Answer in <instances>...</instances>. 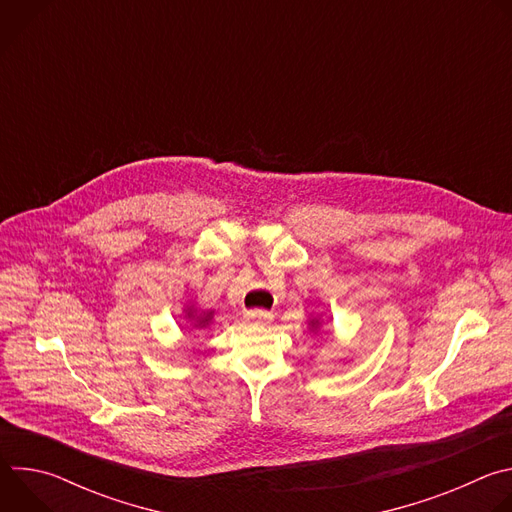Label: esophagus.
<instances>
[{"label": "esophagus", "instance_id": "esophagus-1", "mask_svg": "<svg viewBox=\"0 0 512 512\" xmlns=\"http://www.w3.org/2000/svg\"><path fill=\"white\" fill-rule=\"evenodd\" d=\"M245 320L251 322V324H259V326H265L273 320V314L271 312H265V310H251L245 314Z\"/></svg>", "mask_w": 512, "mask_h": 512}]
</instances>
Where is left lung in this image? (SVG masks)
Returning <instances> with one entry per match:
<instances>
[{
  "label": "left lung",
  "mask_w": 512,
  "mask_h": 512,
  "mask_svg": "<svg viewBox=\"0 0 512 512\" xmlns=\"http://www.w3.org/2000/svg\"><path fill=\"white\" fill-rule=\"evenodd\" d=\"M308 330H310L314 336H320V334H322V318H320V316H310V318H308Z\"/></svg>",
  "instance_id": "1"
}]
</instances>
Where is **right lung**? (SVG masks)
I'll return each instance as SVG.
<instances>
[{
	"label": "right lung",
	"mask_w": 512,
	"mask_h": 512,
	"mask_svg": "<svg viewBox=\"0 0 512 512\" xmlns=\"http://www.w3.org/2000/svg\"><path fill=\"white\" fill-rule=\"evenodd\" d=\"M182 318L186 320V324L190 328L200 330V328H206V326H210L214 322V310H200L196 304L188 302L182 308Z\"/></svg>",
	"instance_id": "1"
}]
</instances>
